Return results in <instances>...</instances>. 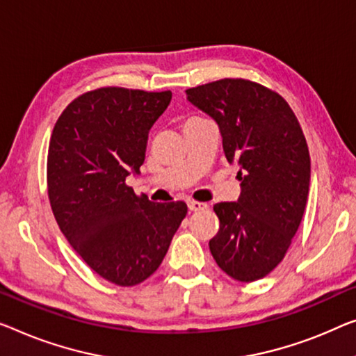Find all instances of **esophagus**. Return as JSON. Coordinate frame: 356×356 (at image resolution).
I'll return each mask as SVG.
<instances>
[{"instance_id":"obj_1","label":"esophagus","mask_w":356,"mask_h":356,"mask_svg":"<svg viewBox=\"0 0 356 356\" xmlns=\"http://www.w3.org/2000/svg\"><path fill=\"white\" fill-rule=\"evenodd\" d=\"M187 204H188L190 211H201V209L208 208V206H206L204 203H200V201H195V200H188Z\"/></svg>"}]
</instances>
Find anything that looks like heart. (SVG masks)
Segmentation results:
<instances>
[{
    "instance_id": "b5f03b06",
    "label": "heart",
    "mask_w": 356,
    "mask_h": 356,
    "mask_svg": "<svg viewBox=\"0 0 356 356\" xmlns=\"http://www.w3.org/2000/svg\"><path fill=\"white\" fill-rule=\"evenodd\" d=\"M190 120H195V118H190Z\"/></svg>"
}]
</instances>
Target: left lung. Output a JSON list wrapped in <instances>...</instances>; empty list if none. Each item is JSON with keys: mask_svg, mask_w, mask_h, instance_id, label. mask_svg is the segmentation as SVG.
Returning <instances> with one entry per match:
<instances>
[{"mask_svg": "<svg viewBox=\"0 0 356 356\" xmlns=\"http://www.w3.org/2000/svg\"><path fill=\"white\" fill-rule=\"evenodd\" d=\"M187 99L219 124L229 163H238V201L214 204L219 232L209 240L233 280H261L283 261L304 216L310 155L294 111L278 92L243 78L187 89Z\"/></svg>", "mask_w": 356, "mask_h": 356, "instance_id": "left-lung-1", "label": "left lung"}]
</instances>
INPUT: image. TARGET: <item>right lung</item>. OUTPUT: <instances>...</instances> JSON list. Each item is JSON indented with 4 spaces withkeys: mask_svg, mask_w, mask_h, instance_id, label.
Here are the masks:
<instances>
[{
    "mask_svg": "<svg viewBox=\"0 0 356 356\" xmlns=\"http://www.w3.org/2000/svg\"><path fill=\"white\" fill-rule=\"evenodd\" d=\"M172 92L99 88L72 100L47 152V196L59 229L104 280L136 286L160 267L187 214L126 184L145 160L148 132Z\"/></svg>",
    "mask_w": 356,
    "mask_h": 356,
    "instance_id": "obj_1",
    "label": "right lung"
}]
</instances>
